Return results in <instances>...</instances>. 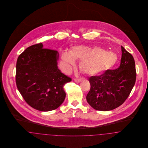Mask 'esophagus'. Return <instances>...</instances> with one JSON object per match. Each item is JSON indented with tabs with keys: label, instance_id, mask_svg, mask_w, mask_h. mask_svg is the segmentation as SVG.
I'll use <instances>...</instances> for the list:
<instances>
[{
	"label": "esophagus",
	"instance_id": "34e87169",
	"mask_svg": "<svg viewBox=\"0 0 148 148\" xmlns=\"http://www.w3.org/2000/svg\"><path fill=\"white\" fill-rule=\"evenodd\" d=\"M82 80H83V79H82V78H75V79H74V81L77 83L80 82Z\"/></svg>",
	"mask_w": 148,
	"mask_h": 148
}]
</instances>
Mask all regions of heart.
<instances>
[{
  "label": "heart",
  "instance_id": "1",
  "mask_svg": "<svg viewBox=\"0 0 148 148\" xmlns=\"http://www.w3.org/2000/svg\"><path fill=\"white\" fill-rule=\"evenodd\" d=\"M62 59L67 69L75 64V60H80L79 66L82 72L96 75L112 68L116 63L118 58L114 53L107 51L101 47L80 45L73 47L70 53H63Z\"/></svg>",
  "mask_w": 148,
  "mask_h": 148
}]
</instances>
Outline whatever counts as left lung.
I'll return each instance as SVG.
<instances>
[{
	"label": "left lung",
	"instance_id": "1",
	"mask_svg": "<svg viewBox=\"0 0 148 148\" xmlns=\"http://www.w3.org/2000/svg\"><path fill=\"white\" fill-rule=\"evenodd\" d=\"M121 51L118 68L109 69L100 75L89 78L90 89L86 100L95 110L109 111L119 107L127 98L135 83L134 58L122 46Z\"/></svg>",
	"mask_w": 148,
	"mask_h": 148
}]
</instances>
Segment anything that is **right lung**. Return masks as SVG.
Listing matches in <instances>:
<instances>
[{"mask_svg": "<svg viewBox=\"0 0 148 148\" xmlns=\"http://www.w3.org/2000/svg\"><path fill=\"white\" fill-rule=\"evenodd\" d=\"M58 56L56 50L43 48L40 42L27 48L17 59V88L27 103L38 110H55L65 98L64 85L71 79L58 69Z\"/></svg>", "mask_w": 148, "mask_h": 148, "instance_id": "right-lung-1", "label": "right lung"}]
</instances>
